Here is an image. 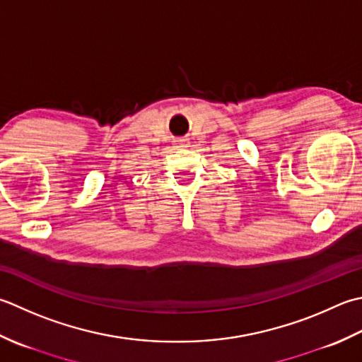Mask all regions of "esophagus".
<instances>
[{
  "mask_svg": "<svg viewBox=\"0 0 362 362\" xmlns=\"http://www.w3.org/2000/svg\"><path fill=\"white\" fill-rule=\"evenodd\" d=\"M188 144H189L188 139H183V138L174 141V146H175V147H180V148H182V147H188Z\"/></svg>",
  "mask_w": 362,
  "mask_h": 362,
  "instance_id": "esophagus-1",
  "label": "esophagus"
}]
</instances>
